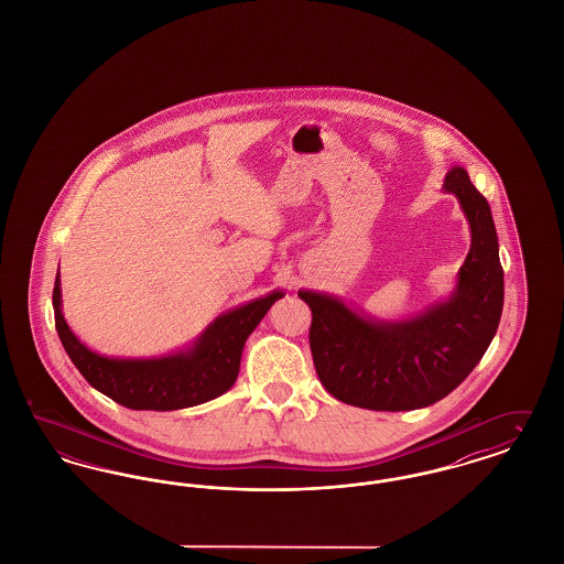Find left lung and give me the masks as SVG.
<instances>
[{
	"instance_id": "left-lung-1",
	"label": "left lung",
	"mask_w": 564,
	"mask_h": 564,
	"mask_svg": "<svg viewBox=\"0 0 564 564\" xmlns=\"http://www.w3.org/2000/svg\"><path fill=\"white\" fill-rule=\"evenodd\" d=\"M442 189L469 224L471 245L453 294L405 319H376L340 295L300 290L311 306V350L340 402L402 412L440 402L480 364L503 313V269L488 200L453 164Z\"/></svg>"
}]
</instances>
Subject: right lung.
<instances>
[{"label":"right lung","instance_id":"right-lung-1","mask_svg":"<svg viewBox=\"0 0 564 564\" xmlns=\"http://www.w3.org/2000/svg\"><path fill=\"white\" fill-rule=\"evenodd\" d=\"M283 290L249 300L209 323L188 347L159 357H108L88 349L63 315L61 274L53 290L54 325L80 375L131 410H182L224 395L239 376L242 347Z\"/></svg>","mask_w":564,"mask_h":564}]
</instances>
